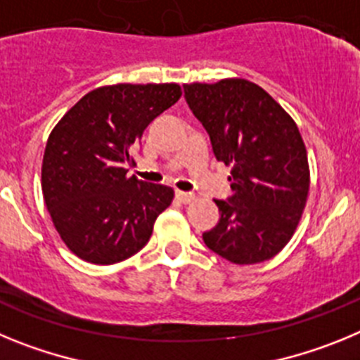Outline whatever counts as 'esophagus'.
Returning a JSON list of instances; mask_svg holds the SVG:
<instances>
[{
  "label": "esophagus",
  "mask_w": 360,
  "mask_h": 360,
  "mask_svg": "<svg viewBox=\"0 0 360 360\" xmlns=\"http://www.w3.org/2000/svg\"><path fill=\"white\" fill-rule=\"evenodd\" d=\"M176 198L178 202L182 203H191L195 200V195H191V193H186V191H176Z\"/></svg>",
  "instance_id": "1"
}]
</instances>
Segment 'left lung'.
I'll list each match as a JSON object with an SVG mask.
<instances>
[{
	"mask_svg": "<svg viewBox=\"0 0 360 360\" xmlns=\"http://www.w3.org/2000/svg\"><path fill=\"white\" fill-rule=\"evenodd\" d=\"M184 95L216 160L231 167L232 196L214 200L221 216L203 241L236 265L266 262L290 241L308 198L301 133L274 98L245 79L184 84Z\"/></svg>",
	"mask_w": 360,
	"mask_h": 360,
	"instance_id": "1",
	"label": "left lung"
}]
</instances>
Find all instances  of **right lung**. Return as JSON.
Returning a JSON list of instances; mask_svg holds the SVG:
<instances>
[{
    "instance_id": "1",
    "label": "right lung",
    "mask_w": 360,
    "mask_h": 360,
    "mask_svg": "<svg viewBox=\"0 0 360 360\" xmlns=\"http://www.w3.org/2000/svg\"><path fill=\"white\" fill-rule=\"evenodd\" d=\"M182 95L174 82L113 84L86 94L52 129L41 187L66 247L95 265L136 254L151 238L173 189L128 176L131 149L155 117Z\"/></svg>"
}]
</instances>
